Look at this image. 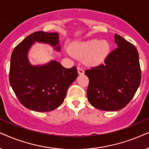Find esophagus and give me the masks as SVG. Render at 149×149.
<instances>
[{"instance_id": "obj_1", "label": "esophagus", "mask_w": 149, "mask_h": 149, "mask_svg": "<svg viewBox=\"0 0 149 149\" xmlns=\"http://www.w3.org/2000/svg\"><path fill=\"white\" fill-rule=\"evenodd\" d=\"M78 73L80 75H82V74H84V69H83L82 67H78Z\"/></svg>"}]
</instances>
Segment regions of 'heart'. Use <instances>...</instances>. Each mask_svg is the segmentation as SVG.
<instances>
[{
    "label": "heart",
    "instance_id": "obj_1",
    "mask_svg": "<svg viewBox=\"0 0 149 149\" xmlns=\"http://www.w3.org/2000/svg\"><path fill=\"white\" fill-rule=\"evenodd\" d=\"M110 51V45L106 40L92 39L76 42L70 47L73 56L79 58H85V61L90 65H97L108 56Z\"/></svg>",
    "mask_w": 149,
    "mask_h": 149
}]
</instances>
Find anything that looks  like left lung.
<instances>
[{
	"label": "left lung",
	"instance_id": "8db88e82",
	"mask_svg": "<svg viewBox=\"0 0 149 149\" xmlns=\"http://www.w3.org/2000/svg\"><path fill=\"white\" fill-rule=\"evenodd\" d=\"M116 49L104 64L85 71L89 79L87 98L93 107L101 110L117 111L134 97L141 81L139 55L136 47L117 34Z\"/></svg>",
	"mask_w": 149,
	"mask_h": 149
}]
</instances>
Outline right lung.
<instances>
[{"mask_svg":"<svg viewBox=\"0 0 149 149\" xmlns=\"http://www.w3.org/2000/svg\"><path fill=\"white\" fill-rule=\"evenodd\" d=\"M57 33L35 32L22 41L11 56L9 82L19 102L36 112H49L64 102L69 86L78 76L76 67L65 68L56 61L33 66L28 52L35 41L48 43L60 51Z\"/></svg>","mask_w":149,"mask_h":149,"instance_id":"right-lung-1","label":"right lung"}]
</instances>
